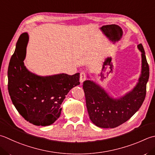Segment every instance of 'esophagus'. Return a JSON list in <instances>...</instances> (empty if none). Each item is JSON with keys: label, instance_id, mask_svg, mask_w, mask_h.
<instances>
[{"label": "esophagus", "instance_id": "1", "mask_svg": "<svg viewBox=\"0 0 155 155\" xmlns=\"http://www.w3.org/2000/svg\"><path fill=\"white\" fill-rule=\"evenodd\" d=\"M87 80V73L85 72H81L80 74V82L81 83H83L84 81Z\"/></svg>", "mask_w": 155, "mask_h": 155}]
</instances>
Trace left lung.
<instances>
[{"mask_svg": "<svg viewBox=\"0 0 155 155\" xmlns=\"http://www.w3.org/2000/svg\"><path fill=\"white\" fill-rule=\"evenodd\" d=\"M138 48L142 52L140 77L134 89L122 98L112 99L93 81L83 82L88 114L91 122L97 126L104 128L119 126L128 121L143 104L149 78V66L142 44H139Z\"/></svg>", "mask_w": 155, "mask_h": 155, "instance_id": "8db88e82", "label": "left lung"}]
</instances>
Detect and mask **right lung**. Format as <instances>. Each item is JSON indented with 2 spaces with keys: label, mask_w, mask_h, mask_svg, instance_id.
Listing matches in <instances>:
<instances>
[{
  "label": "right lung",
  "mask_w": 155,
  "mask_h": 155,
  "mask_svg": "<svg viewBox=\"0 0 155 155\" xmlns=\"http://www.w3.org/2000/svg\"><path fill=\"white\" fill-rule=\"evenodd\" d=\"M28 35H20L8 68L11 101L24 119L36 126H49L61 114V104L72 87L80 84L79 73L39 77L24 66Z\"/></svg>",
  "instance_id": "obj_1"
}]
</instances>
